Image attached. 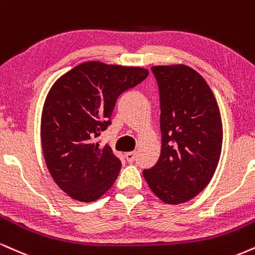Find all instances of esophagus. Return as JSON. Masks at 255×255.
Masks as SVG:
<instances>
[{"label":"esophagus","instance_id":"esophagus-1","mask_svg":"<svg viewBox=\"0 0 255 255\" xmlns=\"http://www.w3.org/2000/svg\"><path fill=\"white\" fill-rule=\"evenodd\" d=\"M125 155H126V159H127V160L129 162H133L136 158V153L135 152H126Z\"/></svg>","mask_w":255,"mask_h":255}]
</instances>
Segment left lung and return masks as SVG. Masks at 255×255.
Segmentation results:
<instances>
[{
	"label": "left lung",
	"instance_id": "left-lung-1",
	"mask_svg": "<svg viewBox=\"0 0 255 255\" xmlns=\"http://www.w3.org/2000/svg\"><path fill=\"white\" fill-rule=\"evenodd\" d=\"M160 93L161 151L143 171L149 189L166 204H182L209 184L222 149L216 98L197 71L184 64L152 66Z\"/></svg>",
	"mask_w": 255,
	"mask_h": 255
}]
</instances>
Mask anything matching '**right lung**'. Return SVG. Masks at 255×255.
Wrapping results in <instances>:
<instances>
[{
    "label": "right lung",
    "instance_id": "obj_1",
    "mask_svg": "<svg viewBox=\"0 0 255 255\" xmlns=\"http://www.w3.org/2000/svg\"><path fill=\"white\" fill-rule=\"evenodd\" d=\"M148 70L85 61L60 76L46 96L40 136L51 177L72 199L94 202L112 188L121 160L96 141L110 125L116 100Z\"/></svg>",
    "mask_w": 255,
    "mask_h": 255
}]
</instances>
